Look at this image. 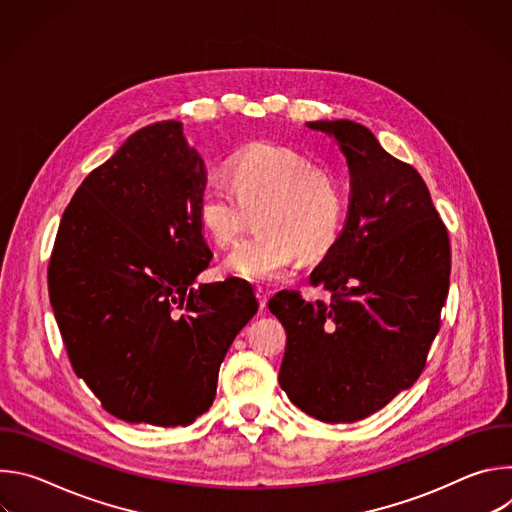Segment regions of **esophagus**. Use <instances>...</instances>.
Here are the masks:
<instances>
[{
	"label": "esophagus",
	"instance_id": "obj_1",
	"mask_svg": "<svg viewBox=\"0 0 512 512\" xmlns=\"http://www.w3.org/2000/svg\"><path fill=\"white\" fill-rule=\"evenodd\" d=\"M255 294H257V300H259V308L263 310V308H267V300H269V291H265L263 287H257L255 289Z\"/></svg>",
	"mask_w": 512,
	"mask_h": 512
}]
</instances>
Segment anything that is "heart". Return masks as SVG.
<instances>
[{
  "mask_svg": "<svg viewBox=\"0 0 512 512\" xmlns=\"http://www.w3.org/2000/svg\"><path fill=\"white\" fill-rule=\"evenodd\" d=\"M259 210L257 237L243 241L223 263L247 281H271L306 257L324 255L338 239L346 192L336 174L279 145H253L229 166V182L210 176L196 202L198 223L218 247L233 245L247 210Z\"/></svg>",
  "mask_w": 512,
  "mask_h": 512,
  "instance_id": "b5f03b06",
  "label": "heart"
}]
</instances>
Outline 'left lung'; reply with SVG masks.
<instances>
[{"label":"left lung","instance_id":"obj_1","mask_svg":"<svg viewBox=\"0 0 512 512\" xmlns=\"http://www.w3.org/2000/svg\"><path fill=\"white\" fill-rule=\"evenodd\" d=\"M350 170L342 233L310 283L332 302L279 291L269 310L287 332L279 385L324 423L383 409L421 375L450 287V239L419 172L348 119L312 121Z\"/></svg>","mask_w":512,"mask_h":512}]
</instances>
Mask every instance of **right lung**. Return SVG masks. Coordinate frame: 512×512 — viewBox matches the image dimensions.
Segmentation results:
<instances>
[{
    "mask_svg": "<svg viewBox=\"0 0 512 512\" xmlns=\"http://www.w3.org/2000/svg\"><path fill=\"white\" fill-rule=\"evenodd\" d=\"M206 168L180 121L141 127L66 206L48 294L75 373L127 423L190 425L257 314L249 283H200L212 253L196 202Z\"/></svg>",
    "mask_w": 512,
    "mask_h": 512,
    "instance_id": "add662e5",
    "label": "right lung"
}]
</instances>
